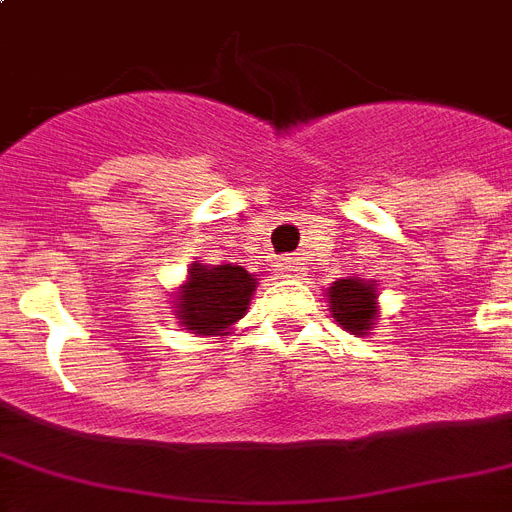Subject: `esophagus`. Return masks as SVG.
I'll use <instances>...</instances> for the list:
<instances>
[{
	"mask_svg": "<svg viewBox=\"0 0 512 512\" xmlns=\"http://www.w3.org/2000/svg\"><path fill=\"white\" fill-rule=\"evenodd\" d=\"M281 271L300 273L303 271V263H297V260H284V263H281Z\"/></svg>",
	"mask_w": 512,
	"mask_h": 512,
	"instance_id": "1",
	"label": "esophagus"
}]
</instances>
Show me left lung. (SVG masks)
<instances>
[{"label":"left lung","mask_w":512,"mask_h":512,"mask_svg":"<svg viewBox=\"0 0 512 512\" xmlns=\"http://www.w3.org/2000/svg\"><path fill=\"white\" fill-rule=\"evenodd\" d=\"M329 305L332 316L342 329L353 335H364L372 329V321L377 316V295L374 284H366L361 279H340L329 287Z\"/></svg>","instance_id":"1"}]
</instances>
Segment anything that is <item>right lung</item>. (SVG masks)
Returning a JSON list of instances; mask_svg holds the SVG:
<instances>
[{
    "label": "right lung",
    "instance_id": "right-lung-1",
    "mask_svg": "<svg viewBox=\"0 0 512 512\" xmlns=\"http://www.w3.org/2000/svg\"><path fill=\"white\" fill-rule=\"evenodd\" d=\"M257 281L241 265H193L177 297V319L199 335H225L247 313Z\"/></svg>",
    "mask_w": 512,
    "mask_h": 512
}]
</instances>
